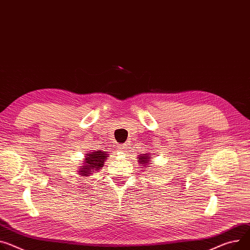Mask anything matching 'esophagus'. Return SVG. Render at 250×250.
Listing matches in <instances>:
<instances>
[{
    "label": "esophagus",
    "instance_id": "esophagus-1",
    "mask_svg": "<svg viewBox=\"0 0 250 250\" xmlns=\"http://www.w3.org/2000/svg\"><path fill=\"white\" fill-rule=\"evenodd\" d=\"M118 149H119L120 152H122V153H124V154H125V153L129 150V146L126 145V144H122V145H119Z\"/></svg>",
    "mask_w": 250,
    "mask_h": 250
}]
</instances>
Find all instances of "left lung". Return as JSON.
<instances>
[{"label":"left lung","instance_id":"1","mask_svg":"<svg viewBox=\"0 0 250 250\" xmlns=\"http://www.w3.org/2000/svg\"><path fill=\"white\" fill-rule=\"evenodd\" d=\"M137 158L139 159V160H138V163L141 164V166L149 167V165H150V160L152 159V154H151V153H145V154H140V155H138Z\"/></svg>","mask_w":250,"mask_h":250}]
</instances>
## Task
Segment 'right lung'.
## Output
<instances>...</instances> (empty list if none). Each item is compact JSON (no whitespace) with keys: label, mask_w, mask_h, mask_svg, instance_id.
Listing matches in <instances>:
<instances>
[{"label":"right lung","mask_w":250,"mask_h":250,"mask_svg":"<svg viewBox=\"0 0 250 250\" xmlns=\"http://www.w3.org/2000/svg\"><path fill=\"white\" fill-rule=\"evenodd\" d=\"M109 156L107 151L95 150L88 152L85 154L83 166H80L78 169V174L84 178L91 176L94 172L99 171L103 166L106 158Z\"/></svg>","instance_id":"add662e5"}]
</instances>
